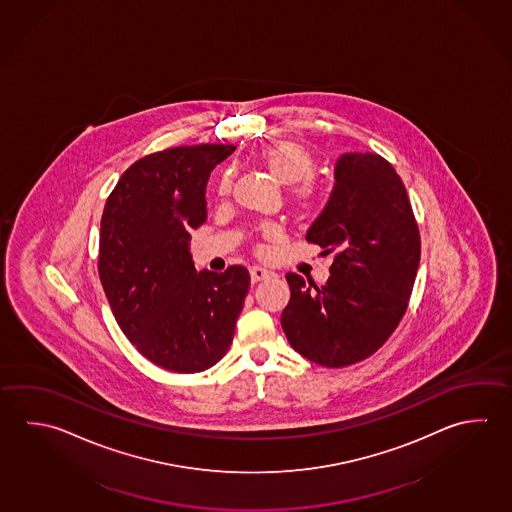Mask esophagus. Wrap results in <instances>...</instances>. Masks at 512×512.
Wrapping results in <instances>:
<instances>
[{
    "label": "esophagus",
    "instance_id": "34e87169",
    "mask_svg": "<svg viewBox=\"0 0 512 512\" xmlns=\"http://www.w3.org/2000/svg\"><path fill=\"white\" fill-rule=\"evenodd\" d=\"M251 272V281L252 283H258V281H263V279L270 278V276H274L270 270L263 269V267H258V265H254L249 269Z\"/></svg>",
    "mask_w": 512,
    "mask_h": 512
}]
</instances>
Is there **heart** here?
<instances>
[{
	"label": "heart",
	"mask_w": 512,
	"mask_h": 512,
	"mask_svg": "<svg viewBox=\"0 0 512 512\" xmlns=\"http://www.w3.org/2000/svg\"><path fill=\"white\" fill-rule=\"evenodd\" d=\"M256 160L263 168L269 171L276 182L283 186H294L292 189V202L298 205L299 209H312L319 202V189H317L310 178L314 177L316 171V158L308 151L303 144L294 140H278L270 142L267 146L258 149ZM234 175L231 169L222 171L218 178L216 193L218 196H229L233 189ZM299 186L296 187L295 184ZM265 238L274 240L278 236L276 227H267Z\"/></svg>",
	"instance_id": "b5f03b06"
}]
</instances>
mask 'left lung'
<instances>
[{
    "mask_svg": "<svg viewBox=\"0 0 512 512\" xmlns=\"http://www.w3.org/2000/svg\"><path fill=\"white\" fill-rule=\"evenodd\" d=\"M334 189L307 242L335 252L330 278L289 272L281 326L312 363L343 368L377 352L408 308L420 261V234L406 187L381 155L344 153Z\"/></svg>",
    "mask_w": 512,
    "mask_h": 512,
    "instance_id": "left-lung-1",
    "label": "left lung"
}]
</instances>
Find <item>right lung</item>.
<instances>
[{
    "label": "right lung",
    "instance_id": "obj_1",
    "mask_svg": "<svg viewBox=\"0 0 512 512\" xmlns=\"http://www.w3.org/2000/svg\"><path fill=\"white\" fill-rule=\"evenodd\" d=\"M231 144L164 149L122 173L101 218L99 278L124 335L169 372H204L233 343L251 276L242 265L198 272L191 229L207 218L205 187Z\"/></svg>",
    "mask_w": 512,
    "mask_h": 512
}]
</instances>
